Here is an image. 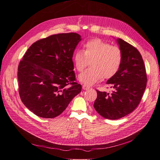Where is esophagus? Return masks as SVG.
Segmentation results:
<instances>
[{"mask_svg":"<svg viewBox=\"0 0 160 160\" xmlns=\"http://www.w3.org/2000/svg\"><path fill=\"white\" fill-rule=\"evenodd\" d=\"M82 88L84 89V90H87V89H88V88H89V87H88V86H87V84H82Z\"/></svg>","mask_w":160,"mask_h":160,"instance_id":"34e87169","label":"esophagus"}]
</instances>
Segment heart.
Returning <instances> with one entry per match:
<instances>
[{
	"instance_id": "1",
	"label": "heart",
	"mask_w": 160,
	"mask_h": 160,
	"mask_svg": "<svg viewBox=\"0 0 160 160\" xmlns=\"http://www.w3.org/2000/svg\"><path fill=\"white\" fill-rule=\"evenodd\" d=\"M72 60L77 71L82 72L91 61V68L78 76L87 86L104 78H110L117 73L122 61V52L118 47L112 46L101 39H92L84 44V51L76 50Z\"/></svg>"
}]
</instances>
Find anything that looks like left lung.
<instances>
[{"instance_id":"obj_1","label":"left lung","mask_w":160,"mask_h":160,"mask_svg":"<svg viewBox=\"0 0 160 160\" xmlns=\"http://www.w3.org/2000/svg\"><path fill=\"white\" fill-rule=\"evenodd\" d=\"M122 61L117 73L107 81L111 93L97 90L95 110L108 119L116 120L130 114L138 106L147 86V73L142 56L131 44L117 39Z\"/></svg>"}]
</instances>
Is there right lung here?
Wrapping results in <instances>:
<instances>
[{
    "instance_id": "1",
    "label": "right lung",
    "mask_w": 160,
    "mask_h": 160,
    "mask_svg": "<svg viewBox=\"0 0 160 160\" xmlns=\"http://www.w3.org/2000/svg\"><path fill=\"white\" fill-rule=\"evenodd\" d=\"M81 41L76 32L52 35L37 41L18 65L19 94L25 106L42 118L60 115L80 93L72 57Z\"/></svg>"
}]
</instances>
